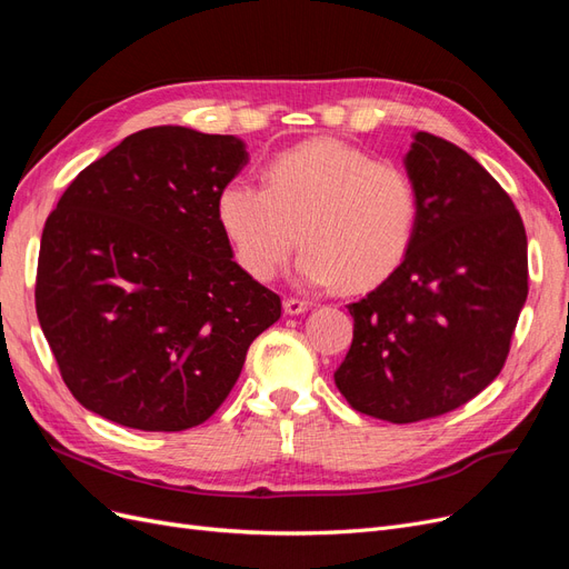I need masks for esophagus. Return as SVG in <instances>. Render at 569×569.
I'll use <instances>...</instances> for the list:
<instances>
[{"instance_id": "34e87169", "label": "esophagus", "mask_w": 569, "mask_h": 569, "mask_svg": "<svg viewBox=\"0 0 569 569\" xmlns=\"http://www.w3.org/2000/svg\"><path fill=\"white\" fill-rule=\"evenodd\" d=\"M307 307H309V302L300 300V298H286L283 300L286 315H302V311H307Z\"/></svg>"}]
</instances>
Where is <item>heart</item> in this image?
<instances>
[{"instance_id":"b5f03b06","label":"heart","mask_w":569,"mask_h":569,"mask_svg":"<svg viewBox=\"0 0 569 569\" xmlns=\"http://www.w3.org/2000/svg\"><path fill=\"white\" fill-rule=\"evenodd\" d=\"M418 214V191L401 164L331 137L273 156L262 187L233 177L214 198L236 264L262 283L279 277L300 241L298 273L307 283L378 286L409 254Z\"/></svg>"}]
</instances>
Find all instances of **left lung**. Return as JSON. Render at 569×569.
<instances>
[{"label": "left lung", "instance_id": "1", "mask_svg": "<svg viewBox=\"0 0 569 569\" xmlns=\"http://www.w3.org/2000/svg\"><path fill=\"white\" fill-rule=\"evenodd\" d=\"M418 200L411 250L347 305L355 338L336 385L350 407L416 423L463 407L503 369L527 300L522 217L482 164L418 132L407 153Z\"/></svg>", "mask_w": 569, "mask_h": 569}]
</instances>
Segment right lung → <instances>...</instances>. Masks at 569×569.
Listing matches in <instances>:
<instances>
[{"mask_svg": "<svg viewBox=\"0 0 569 569\" xmlns=\"http://www.w3.org/2000/svg\"><path fill=\"white\" fill-rule=\"evenodd\" d=\"M231 134L149 127L70 181L42 231L34 307L68 390L118 426L179 432L222 407L281 298L238 267L214 198Z\"/></svg>", "mask_w": 569, "mask_h": 569, "instance_id": "add662e5", "label": "right lung"}]
</instances>
